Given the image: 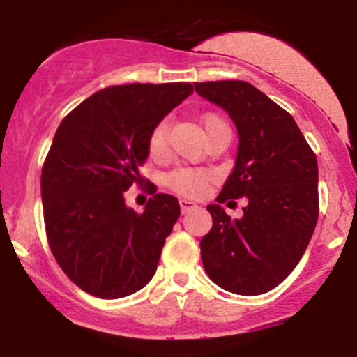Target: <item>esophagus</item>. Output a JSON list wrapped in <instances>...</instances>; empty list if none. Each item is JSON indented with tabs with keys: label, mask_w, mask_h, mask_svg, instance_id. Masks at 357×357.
<instances>
[{
	"label": "esophagus",
	"mask_w": 357,
	"mask_h": 357,
	"mask_svg": "<svg viewBox=\"0 0 357 357\" xmlns=\"http://www.w3.org/2000/svg\"><path fill=\"white\" fill-rule=\"evenodd\" d=\"M179 206H181L183 215H186V213H190V211L195 210V208H198L195 203L188 202V199H181V202H179Z\"/></svg>",
	"instance_id": "1"
}]
</instances>
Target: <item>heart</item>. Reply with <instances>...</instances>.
Wrapping results in <instances>:
<instances>
[{"label":"heart","instance_id":"obj_1","mask_svg":"<svg viewBox=\"0 0 357 357\" xmlns=\"http://www.w3.org/2000/svg\"><path fill=\"white\" fill-rule=\"evenodd\" d=\"M220 126H227L225 121L216 114H206L203 116V127L206 130V134H210L213 129ZM167 122L162 121L159 122L158 126L151 130L149 136V154L153 158H161V155L166 154L167 149ZM210 176L204 171H198V169H178L174 173H171L167 176V184L173 188L174 191L181 192V195L186 196H196L203 191L204 184H206Z\"/></svg>","mask_w":357,"mask_h":357}]
</instances>
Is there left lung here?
<instances>
[{
    "label": "left lung",
    "mask_w": 357,
    "mask_h": 357,
    "mask_svg": "<svg viewBox=\"0 0 357 357\" xmlns=\"http://www.w3.org/2000/svg\"><path fill=\"white\" fill-rule=\"evenodd\" d=\"M238 130L231 174L216 202L245 196L241 218L208 204L213 227L199 241L208 277L238 296L268 292L297 267L319 216L317 159L287 110L248 82H196Z\"/></svg>",
    "instance_id": "obj_1"
}]
</instances>
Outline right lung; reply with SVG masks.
Masks as SVG:
<instances>
[{
	"instance_id": "right-lung-1",
	"label": "right lung",
	"mask_w": 357,
	"mask_h": 357,
	"mask_svg": "<svg viewBox=\"0 0 357 357\" xmlns=\"http://www.w3.org/2000/svg\"><path fill=\"white\" fill-rule=\"evenodd\" d=\"M192 85L127 84L99 90L60 122L42 169L48 243L75 285L100 298L153 278L179 202L158 192L137 215L124 192L141 181L149 136Z\"/></svg>"
}]
</instances>
